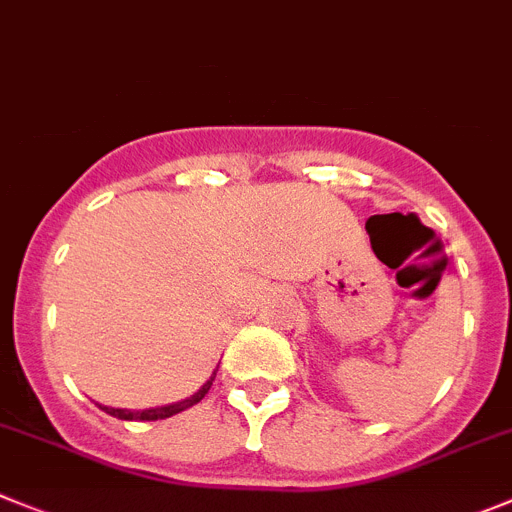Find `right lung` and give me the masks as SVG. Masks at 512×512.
<instances>
[{"label":"right lung","mask_w":512,"mask_h":512,"mask_svg":"<svg viewBox=\"0 0 512 512\" xmlns=\"http://www.w3.org/2000/svg\"><path fill=\"white\" fill-rule=\"evenodd\" d=\"M214 376H217V371H214V374L209 376L207 384H204L202 389L197 391V394H191L189 399L176 401V404H166V407H156V409H143V412H131V409H113V407H103V412H105V414H111V417H116V419H126V422H156V419L174 417V414L184 412V409L194 407V404H199V401L204 399V394H207V391L212 389Z\"/></svg>","instance_id":"right-lung-1"}]
</instances>
